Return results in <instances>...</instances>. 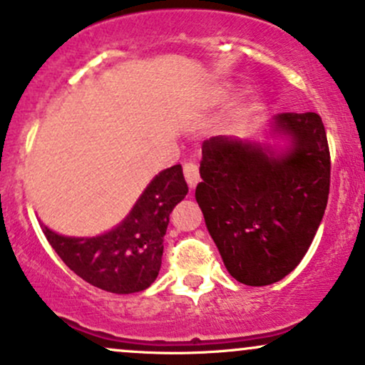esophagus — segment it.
I'll return each instance as SVG.
<instances>
[{"label":"esophagus","instance_id":"1","mask_svg":"<svg viewBox=\"0 0 365 365\" xmlns=\"http://www.w3.org/2000/svg\"><path fill=\"white\" fill-rule=\"evenodd\" d=\"M183 176H185L190 189H194L199 183V168L194 163H185V166H183Z\"/></svg>","mask_w":365,"mask_h":365}]
</instances>
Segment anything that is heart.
Returning <instances> with one entry per match:
<instances>
[{
    "label": "heart",
    "instance_id": "heart-1",
    "mask_svg": "<svg viewBox=\"0 0 365 365\" xmlns=\"http://www.w3.org/2000/svg\"><path fill=\"white\" fill-rule=\"evenodd\" d=\"M232 87L231 86H220L217 87L210 96V105L217 106V105H224L227 103L229 99L232 98ZM252 113V106L248 103H241L234 108V112L231 113V118H229V129H237Z\"/></svg>",
    "mask_w": 365,
    "mask_h": 365
}]
</instances>
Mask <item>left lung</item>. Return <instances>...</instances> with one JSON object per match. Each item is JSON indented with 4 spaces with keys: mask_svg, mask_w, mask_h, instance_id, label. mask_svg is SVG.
<instances>
[{
    "mask_svg": "<svg viewBox=\"0 0 365 365\" xmlns=\"http://www.w3.org/2000/svg\"><path fill=\"white\" fill-rule=\"evenodd\" d=\"M264 140L202 143L195 201L229 274L264 287L292 273L325 213L331 155L320 115L278 113Z\"/></svg>",
    "mask_w": 365,
    "mask_h": 365,
    "instance_id": "obj_1",
    "label": "left lung"
}]
</instances>
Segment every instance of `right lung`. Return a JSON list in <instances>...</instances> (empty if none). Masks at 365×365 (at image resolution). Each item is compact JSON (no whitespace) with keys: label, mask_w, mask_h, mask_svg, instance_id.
I'll use <instances>...</instances> for the list:
<instances>
[{"label":"right lung","mask_w":365,"mask_h":365,"mask_svg":"<svg viewBox=\"0 0 365 365\" xmlns=\"http://www.w3.org/2000/svg\"><path fill=\"white\" fill-rule=\"evenodd\" d=\"M189 192L180 164L160 171L120 224L98 236H64L41 224L48 243L68 267L112 294H134L155 282L163 264L170 213Z\"/></svg>","instance_id":"obj_1"}]
</instances>
